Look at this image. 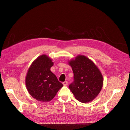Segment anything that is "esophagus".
I'll list each match as a JSON object with an SVG mask.
<instances>
[{"instance_id": "1", "label": "esophagus", "mask_w": 130, "mask_h": 130, "mask_svg": "<svg viewBox=\"0 0 130 130\" xmlns=\"http://www.w3.org/2000/svg\"><path fill=\"white\" fill-rule=\"evenodd\" d=\"M63 85L64 86H67L68 85V82L67 81H64L63 82Z\"/></svg>"}]
</instances>
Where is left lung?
Returning <instances> with one entry per match:
<instances>
[{"label":"left lung","mask_w":130,"mask_h":130,"mask_svg":"<svg viewBox=\"0 0 130 130\" xmlns=\"http://www.w3.org/2000/svg\"><path fill=\"white\" fill-rule=\"evenodd\" d=\"M74 73V81L69 87L75 98L82 103L92 101L103 88L104 78L100 70L90 59L78 55L68 62Z\"/></svg>","instance_id":"obj_1"}]
</instances>
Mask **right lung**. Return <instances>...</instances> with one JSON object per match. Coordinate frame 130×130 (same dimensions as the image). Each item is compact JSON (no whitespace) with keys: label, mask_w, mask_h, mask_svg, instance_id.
<instances>
[{"label":"right lung","mask_w":130,"mask_h":130,"mask_svg":"<svg viewBox=\"0 0 130 130\" xmlns=\"http://www.w3.org/2000/svg\"><path fill=\"white\" fill-rule=\"evenodd\" d=\"M53 65L52 59L43 54L35 59L27 70L25 77L26 89L31 96L39 101H51L63 87L50 70Z\"/></svg>","instance_id":"obj_1"}]
</instances>
